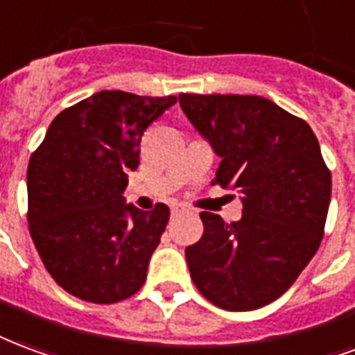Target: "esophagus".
<instances>
[{
    "instance_id": "1",
    "label": "esophagus",
    "mask_w": 355,
    "mask_h": 355,
    "mask_svg": "<svg viewBox=\"0 0 355 355\" xmlns=\"http://www.w3.org/2000/svg\"><path fill=\"white\" fill-rule=\"evenodd\" d=\"M189 209L185 206H172V216H181V214H187Z\"/></svg>"
}]
</instances>
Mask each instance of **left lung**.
Instances as JSON below:
<instances>
[{
  "instance_id": "1",
  "label": "left lung",
  "mask_w": 355,
  "mask_h": 355,
  "mask_svg": "<svg viewBox=\"0 0 355 355\" xmlns=\"http://www.w3.org/2000/svg\"><path fill=\"white\" fill-rule=\"evenodd\" d=\"M196 130L221 157L214 185L242 193V219L202 211L185 250L196 289L223 310L276 301L322 244L331 172L306 121L261 96L180 94Z\"/></svg>"
}]
</instances>
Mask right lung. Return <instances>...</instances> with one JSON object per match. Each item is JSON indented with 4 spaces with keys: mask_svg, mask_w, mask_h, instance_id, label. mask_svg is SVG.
Instances as JSON below:
<instances>
[{
    "mask_svg": "<svg viewBox=\"0 0 355 355\" xmlns=\"http://www.w3.org/2000/svg\"><path fill=\"white\" fill-rule=\"evenodd\" d=\"M175 102L96 92L56 115L30 157V234L54 282L81 301H124L146 282L170 209L141 211L123 193L144 132Z\"/></svg>",
    "mask_w": 355,
    "mask_h": 355,
    "instance_id": "right-lung-1",
    "label": "right lung"
}]
</instances>
